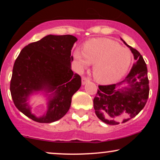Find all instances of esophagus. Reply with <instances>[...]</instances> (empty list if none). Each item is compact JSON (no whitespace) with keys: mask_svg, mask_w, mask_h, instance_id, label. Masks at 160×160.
<instances>
[{"mask_svg":"<svg viewBox=\"0 0 160 160\" xmlns=\"http://www.w3.org/2000/svg\"><path fill=\"white\" fill-rule=\"evenodd\" d=\"M89 81V80L86 77H82V85H85L86 83H87Z\"/></svg>","mask_w":160,"mask_h":160,"instance_id":"esophagus-1","label":"esophagus"}]
</instances>
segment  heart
I'll return each mask as SVG.
<instances>
[{
	"mask_svg": "<svg viewBox=\"0 0 160 160\" xmlns=\"http://www.w3.org/2000/svg\"><path fill=\"white\" fill-rule=\"evenodd\" d=\"M74 57L82 68L93 64L94 78L102 84L120 80L127 72L132 60L128 49L107 38L88 40L83 44V50L75 49Z\"/></svg>",
	"mask_w": 160,
	"mask_h": 160,
	"instance_id": "b5f03b06",
	"label": "heart"
}]
</instances>
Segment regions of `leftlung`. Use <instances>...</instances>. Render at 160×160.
I'll list each match as a JSON object with an SVG mask.
<instances>
[{
	"mask_svg": "<svg viewBox=\"0 0 160 160\" xmlns=\"http://www.w3.org/2000/svg\"><path fill=\"white\" fill-rule=\"evenodd\" d=\"M133 53L135 63L124 80L116 84L98 86L93 100L95 114L108 125L126 122L139 113L144 108L149 96V80L146 63L137 49L128 46ZM124 83L128 88L121 89Z\"/></svg>",
	"mask_w": 160,
	"mask_h": 160,
	"instance_id": "obj_1",
	"label": "left lung"
}]
</instances>
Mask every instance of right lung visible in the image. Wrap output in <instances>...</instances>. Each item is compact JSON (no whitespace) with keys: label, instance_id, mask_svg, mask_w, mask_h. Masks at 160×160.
<instances>
[{"label":"right lung","instance_id":"1","mask_svg":"<svg viewBox=\"0 0 160 160\" xmlns=\"http://www.w3.org/2000/svg\"><path fill=\"white\" fill-rule=\"evenodd\" d=\"M78 40L73 35L49 34L22 49L12 69L10 92L14 104L23 114L42 123L55 122L68 111L81 78L71 70V49ZM52 92L47 113L37 118L27 101L38 91Z\"/></svg>","mask_w":160,"mask_h":160}]
</instances>
